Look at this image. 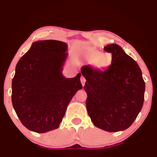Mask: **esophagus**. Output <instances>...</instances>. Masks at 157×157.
Instances as JSON below:
<instances>
[{
  "label": "esophagus",
  "mask_w": 157,
  "mask_h": 157,
  "mask_svg": "<svg viewBox=\"0 0 157 157\" xmlns=\"http://www.w3.org/2000/svg\"><path fill=\"white\" fill-rule=\"evenodd\" d=\"M86 81V78L83 77V76L81 77V84H82V86H83L85 85V83Z\"/></svg>",
  "instance_id": "34e87169"
}]
</instances>
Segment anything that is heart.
Returning <instances> with one entry per match:
<instances>
[{
    "label": "heart",
    "mask_w": 157,
    "mask_h": 157,
    "mask_svg": "<svg viewBox=\"0 0 157 157\" xmlns=\"http://www.w3.org/2000/svg\"><path fill=\"white\" fill-rule=\"evenodd\" d=\"M83 58L86 61L91 63L98 71H105L111 65L112 55L109 53H101L97 49L86 47L83 50Z\"/></svg>",
    "instance_id": "heart-1"
}]
</instances>
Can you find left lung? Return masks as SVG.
<instances>
[{"label": "left lung", "instance_id": "1", "mask_svg": "<svg viewBox=\"0 0 157 157\" xmlns=\"http://www.w3.org/2000/svg\"><path fill=\"white\" fill-rule=\"evenodd\" d=\"M104 49L112 54L111 65L105 71L89 66L81 68L86 78L83 89L91 121L109 132L128 128L136 119L144 100L145 83L138 63L117 44Z\"/></svg>", "mask_w": 157, "mask_h": 157}]
</instances>
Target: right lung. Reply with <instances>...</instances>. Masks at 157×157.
<instances>
[{"instance_id":"right-lung-1","label":"right lung","mask_w":157,"mask_h":157,"mask_svg":"<svg viewBox=\"0 0 157 157\" xmlns=\"http://www.w3.org/2000/svg\"><path fill=\"white\" fill-rule=\"evenodd\" d=\"M67 44L38 40L19 60L12 81V104L25 127L36 133L59 128L71 98L83 88L81 74L66 78Z\"/></svg>"}]
</instances>
